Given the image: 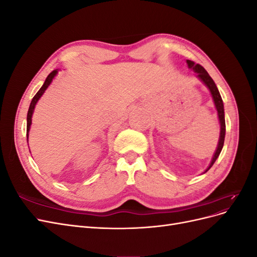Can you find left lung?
Returning <instances> with one entry per match:
<instances>
[{"label": "left lung", "instance_id": "obj_1", "mask_svg": "<svg viewBox=\"0 0 257 257\" xmlns=\"http://www.w3.org/2000/svg\"><path fill=\"white\" fill-rule=\"evenodd\" d=\"M186 64H188L189 68H191L194 73L197 74V78L203 82L206 87L208 88V90L210 91V94L212 96L213 103L215 106V109L217 111V119H219V123H220V137H219V143H217V147L215 149V152L212 157L211 162H210L209 166L206 168V170L204 172L207 173L208 170L212 167V165L214 164V162L216 161V159L219 158V155L222 151V148L224 145V139H225V132H226V128H225V114H224V104L223 100L221 97V94L219 90L216 88V84L214 83L213 79L211 77L209 76V74L207 73L206 69L199 65V64H195L193 61L186 60Z\"/></svg>", "mask_w": 257, "mask_h": 257}]
</instances>
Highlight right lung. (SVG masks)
<instances>
[{
  "instance_id": "obj_1",
  "label": "right lung",
  "mask_w": 257,
  "mask_h": 257,
  "mask_svg": "<svg viewBox=\"0 0 257 257\" xmlns=\"http://www.w3.org/2000/svg\"><path fill=\"white\" fill-rule=\"evenodd\" d=\"M58 72H59V69H54V71H52L48 75V77L46 78L44 84L42 85V88L38 90V92L36 93L35 96L32 98V102H31V104H30L28 115H27V139H28V142H29V132H30V128H31V124H32V115H33V112H34V109H35V106H36L38 100H40V98L43 96L45 91L47 90L49 85L51 84L52 80L54 79V77L58 75Z\"/></svg>"
}]
</instances>
